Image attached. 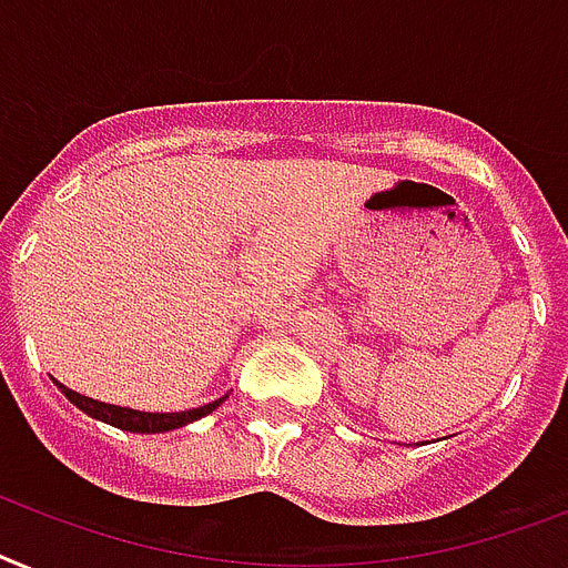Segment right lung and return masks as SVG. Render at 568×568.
<instances>
[{"instance_id":"obj_1","label":"right lung","mask_w":568,"mask_h":568,"mask_svg":"<svg viewBox=\"0 0 568 568\" xmlns=\"http://www.w3.org/2000/svg\"><path fill=\"white\" fill-rule=\"evenodd\" d=\"M58 388L63 390L69 403H75L78 408L90 417L101 419V423H110V426L122 428V432H140V435H156V432H172V428L186 426L192 419H201L206 417L210 412H215L227 396H221L215 403L210 405H201V408H189V412H178V414H149V412H133V408H122V405H108V403H99V399H90V396H81L75 394L72 388L67 385H60Z\"/></svg>"}]
</instances>
